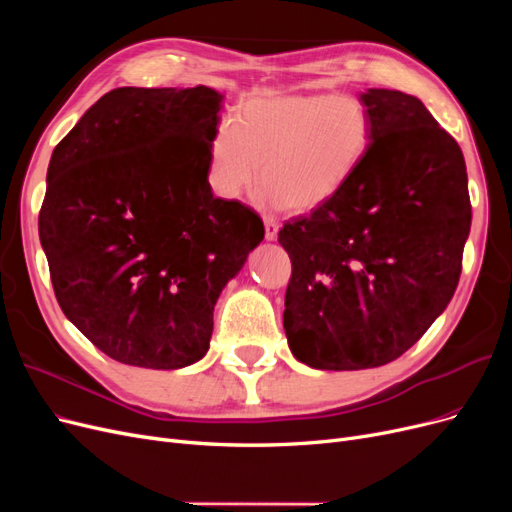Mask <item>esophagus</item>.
Listing matches in <instances>:
<instances>
[{
  "mask_svg": "<svg viewBox=\"0 0 512 512\" xmlns=\"http://www.w3.org/2000/svg\"><path fill=\"white\" fill-rule=\"evenodd\" d=\"M277 230H280V224H277L275 218H271V215H265V237L269 241L277 239Z\"/></svg>",
  "mask_w": 512,
  "mask_h": 512,
  "instance_id": "34e87169",
  "label": "esophagus"
}]
</instances>
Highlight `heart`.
<instances>
[{"label": "heart", "instance_id": "b5f03b06", "mask_svg": "<svg viewBox=\"0 0 512 512\" xmlns=\"http://www.w3.org/2000/svg\"><path fill=\"white\" fill-rule=\"evenodd\" d=\"M371 143L367 106L348 94H280L245 100L209 143L213 192L237 200L262 183L260 198L292 211L316 209L344 188Z\"/></svg>", "mask_w": 512, "mask_h": 512}]
</instances>
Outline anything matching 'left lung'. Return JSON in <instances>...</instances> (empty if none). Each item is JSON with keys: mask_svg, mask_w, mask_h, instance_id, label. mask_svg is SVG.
Instances as JSON below:
<instances>
[{"mask_svg": "<svg viewBox=\"0 0 512 512\" xmlns=\"http://www.w3.org/2000/svg\"><path fill=\"white\" fill-rule=\"evenodd\" d=\"M361 100V166L277 235L292 262L288 344L318 369L380 367L412 348L453 299L472 222L463 153L425 104L395 89Z\"/></svg>", "mask_w": 512, "mask_h": 512, "instance_id": "obj_1", "label": "left lung"}]
</instances>
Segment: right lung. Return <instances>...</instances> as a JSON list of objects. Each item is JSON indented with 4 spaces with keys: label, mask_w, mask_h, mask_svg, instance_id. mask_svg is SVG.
Returning <instances> with one entry per match:
<instances>
[{
    "label": "right lung",
    "mask_w": 512,
    "mask_h": 512,
    "mask_svg": "<svg viewBox=\"0 0 512 512\" xmlns=\"http://www.w3.org/2000/svg\"><path fill=\"white\" fill-rule=\"evenodd\" d=\"M209 87H119L55 147L38 230L57 303L111 359L177 369L203 359L213 305L254 247L260 215L213 196Z\"/></svg>",
    "instance_id": "right-lung-1"
}]
</instances>
